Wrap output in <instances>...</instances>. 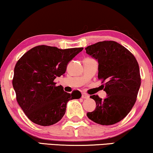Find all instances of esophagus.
Instances as JSON below:
<instances>
[{"mask_svg": "<svg viewBox=\"0 0 153 153\" xmlns=\"http://www.w3.org/2000/svg\"><path fill=\"white\" fill-rule=\"evenodd\" d=\"M82 98L83 99H87L89 98V95H87V94H83L82 95Z\"/></svg>", "mask_w": 153, "mask_h": 153, "instance_id": "1", "label": "esophagus"}]
</instances>
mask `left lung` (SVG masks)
<instances>
[{
  "mask_svg": "<svg viewBox=\"0 0 153 153\" xmlns=\"http://www.w3.org/2000/svg\"><path fill=\"white\" fill-rule=\"evenodd\" d=\"M86 53L98 62L99 79L104 82L107 98H90L96 103L95 110L88 112L89 119L102 126L123 120L134 106L141 85L136 58L126 48L114 41H103L85 48Z\"/></svg>",
  "mask_w": 153,
  "mask_h": 153,
  "instance_id": "obj_1",
  "label": "left lung"
}]
</instances>
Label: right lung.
Listing matches in <instances>:
<instances>
[{
    "label": "right lung",
    "instance_id": "1",
    "mask_svg": "<svg viewBox=\"0 0 153 153\" xmlns=\"http://www.w3.org/2000/svg\"><path fill=\"white\" fill-rule=\"evenodd\" d=\"M83 48L59 49L41 45L31 48L16 62L12 85L16 100L34 123L49 126L65 114L68 100L78 99L77 90L71 94L56 86L54 79L66 72L68 62Z\"/></svg>",
    "mask_w": 153,
    "mask_h": 153
}]
</instances>
